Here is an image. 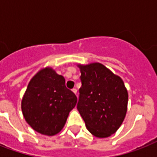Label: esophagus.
I'll return each instance as SVG.
<instances>
[{
    "instance_id": "esophagus-1",
    "label": "esophagus",
    "mask_w": 157,
    "mask_h": 157,
    "mask_svg": "<svg viewBox=\"0 0 157 157\" xmlns=\"http://www.w3.org/2000/svg\"><path fill=\"white\" fill-rule=\"evenodd\" d=\"M72 92H73V93L75 94L76 95H77V90H76V88H73V89H72Z\"/></svg>"
}]
</instances>
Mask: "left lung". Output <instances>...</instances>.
<instances>
[{
  "label": "left lung",
  "mask_w": 157,
  "mask_h": 157,
  "mask_svg": "<svg viewBox=\"0 0 157 157\" xmlns=\"http://www.w3.org/2000/svg\"><path fill=\"white\" fill-rule=\"evenodd\" d=\"M81 87L77 110L91 134L107 138L119 129L128 104V92L121 77L103 64L79 65Z\"/></svg>",
  "instance_id": "8db88e82"
}]
</instances>
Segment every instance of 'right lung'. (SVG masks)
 <instances>
[{
    "label": "right lung",
    "instance_id": "obj_1",
    "mask_svg": "<svg viewBox=\"0 0 157 157\" xmlns=\"http://www.w3.org/2000/svg\"><path fill=\"white\" fill-rule=\"evenodd\" d=\"M76 101L75 94L65 86L63 76L46 67L28 84L22 100V111L34 130L52 136L63 129Z\"/></svg>",
    "mask_w": 157,
    "mask_h": 157
}]
</instances>
